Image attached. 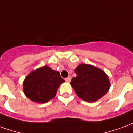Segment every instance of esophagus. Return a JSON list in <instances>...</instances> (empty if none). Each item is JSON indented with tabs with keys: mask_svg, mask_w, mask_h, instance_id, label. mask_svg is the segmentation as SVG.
Masks as SVG:
<instances>
[{
	"mask_svg": "<svg viewBox=\"0 0 133 133\" xmlns=\"http://www.w3.org/2000/svg\"><path fill=\"white\" fill-rule=\"evenodd\" d=\"M71 81V78L70 77H68L67 78H65V81H66L67 83H70Z\"/></svg>",
	"mask_w": 133,
	"mask_h": 133,
	"instance_id": "obj_1",
	"label": "esophagus"
}]
</instances>
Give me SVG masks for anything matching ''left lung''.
Returning <instances> with one entry per match:
<instances>
[{"label": "left lung", "instance_id": "left-lung-1", "mask_svg": "<svg viewBox=\"0 0 133 133\" xmlns=\"http://www.w3.org/2000/svg\"><path fill=\"white\" fill-rule=\"evenodd\" d=\"M76 76L70 85L78 97L84 101L93 103L108 92L110 83L103 70L90 64H80L75 69Z\"/></svg>", "mask_w": 133, "mask_h": 133}]
</instances>
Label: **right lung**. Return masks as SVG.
Returning <instances> with one entry per match:
<instances>
[{"instance_id": "obj_1", "label": "right lung", "mask_w": 133, "mask_h": 133, "mask_svg": "<svg viewBox=\"0 0 133 133\" xmlns=\"http://www.w3.org/2000/svg\"><path fill=\"white\" fill-rule=\"evenodd\" d=\"M64 82L60 72L45 65L34 70L26 76L23 90L30 100L45 103L55 97L61 84Z\"/></svg>"}]
</instances>
